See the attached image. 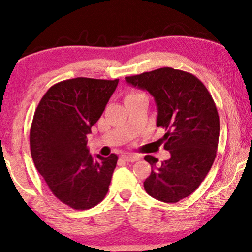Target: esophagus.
I'll use <instances>...</instances> for the list:
<instances>
[{
  "label": "esophagus",
  "instance_id": "34e87169",
  "mask_svg": "<svg viewBox=\"0 0 252 252\" xmlns=\"http://www.w3.org/2000/svg\"><path fill=\"white\" fill-rule=\"evenodd\" d=\"M122 158L126 161H136L140 159V157L136 156V155H123Z\"/></svg>",
  "mask_w": 252,
  "mask_h": 252
}]
</instances>
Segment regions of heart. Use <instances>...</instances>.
Listing matches in <instances>:
<instances>
[{"label":"heart","mask_w":252,"mask_h":252,"mask_svg":"<svg viewBox=\"0 0 252 252\" xmlns=\"http://www.w3.org/2000/svg\"><path fill=\"white\" fill-rule=\"evenodd\" d=\"M134 94H136V93H130V94L127 95V96H130V95H134Z\"/></svg>","instance_id":"heart-1"}]
</instances>
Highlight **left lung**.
<instances>
[{
  "mask_svg": "<svg viewBox=\"0 0 252 252\" xmlns=\"http://www.w3.org/2000/svg\"><path fill=\"white\" fill-rule=\"evenodd\" d=\"M127 84L149 92L157 105V127L166 130L161 142L170 159L147 155L151 173L143 182L151 197L177 203L192 194L215 161L219 116L213 98L194 74L172 67L126 77Z\"/></svg>",
  "mask_w": 252,
  "mask_h": 252,
  "instance_id": "obj_1",
  "label": "left lung"
}]
</instances>
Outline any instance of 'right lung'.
<instances>
[{"label": "right lung", "instance_id": "right-lung-1", "mask_svg": "<svg viewBox=\"0 0 252 252\" xmlns=\"http://www.w3.org/2000/svg\"><path fill=\"white\" fill-rule=\"evenodd\" d=\"M118 81L91 78L61 81L48 89L34 113L30 132L34 165L51 192L72 209L94 208L109 190L118 156L93 157L87 135Z\"/></svg>", "mask_w": 252, "mask_h": 252}]
</instances>
